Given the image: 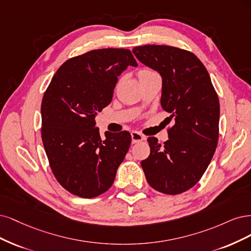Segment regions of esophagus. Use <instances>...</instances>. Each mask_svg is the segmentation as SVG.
<instances>
[{
  "label": "esophagus",
  "instance_id": "34e87169",
  "mask_svg": "<svg viewBox=\"0 0 251 251\" xmlns=\"http://www.w3.org/2000/svg\"><path fill=\"white\" fill-rule=\"evenodd\" d=\"M131 140H132V143H133V144H136V143L144 141V140H145V136H144L142 133H140V132L132 131V132H131Z\"/></svg>",
  "mask_w": 251,
  "mask_h": 251
}]
</instances>
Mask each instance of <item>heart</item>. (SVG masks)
Segmentation results:
<instances>
[{"mask_svg": "<svg viewBox=\"0 0 251 251\" xmlns=\"http://www.w3.org/2000/svg\"><path fill=\"white\" fill-rule=\"evenodd\" d=\"M150 72H152V71L147 70V69H143V70H141V71L139 72V75H142V74H147V73H150Z\"/></svg>", "mask_w": 251, "mask_h": 251, "instance_id": "obj_1", "label": "heart"}]
</instances>
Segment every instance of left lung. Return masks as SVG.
<instances>
[{
	"label": "left lung",
	"instance_id": "1",
	"mask_svg": "<svg viewBox=\"0 0 251 251\" xmlns=\"http://www.w3.org/2000/svg\"><path fill=\"white\" fill-rule=\"evenodd\" d=\"M132 52L159 73L161 107L175 120L164 145L148 137L150 155L141 165L153 189L177 195L200 180L213 158L219 137V99L203 63L192 52L159 45L135 47Z\"/></svg>",
	"mask_w": 251,
	"mask_h": 251
}]
</instances>
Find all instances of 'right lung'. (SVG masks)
<instances>
[{
    "instance_id": "obj_1",
    "label": "right lung",
    "mask_w": 251,
    "mask_h": 251,
    "mask_svg": "<svg viewBox=\"0 0 251 251\" xmlns=\"http://www.w3.org/2000/svg\"><path fill=\"white\" fill-rule=\"evenodd\" d=\"M137 67L128 49L76 56L55 73L42 102V139L55 178L67 191L94 198L114 183L131 144L128 131L100 136L95 117L111 102L118 77Z\"/></svg>"
}]
</instances>
